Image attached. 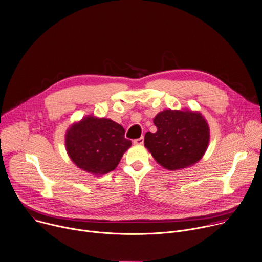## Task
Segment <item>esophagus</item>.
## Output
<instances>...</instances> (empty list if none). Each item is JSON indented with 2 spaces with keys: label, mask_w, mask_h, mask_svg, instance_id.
I'll use <instances>...</instances> for the list:
<instances>
[{
  "label": "esophagus",
  "mask_w": 262,
  "mask_h": 262,
  "mask_svg": "<svg viewBox=\"0 0 262 262\" xmlns=\"http://www.w3.org/2000/svg\"><path fill=\"white\" fill-rule=\"evenodd\" d=\"M143 141H144L143 137H139V138H137V139H134V140H133V143L136 144V145H140V144L143 143Z\"/></svg>",
  "instance_id": "1"
}]
</instances>
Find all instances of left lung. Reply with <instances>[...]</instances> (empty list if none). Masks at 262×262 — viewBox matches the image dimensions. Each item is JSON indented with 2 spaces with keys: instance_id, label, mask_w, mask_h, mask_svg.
Listing matches in <instances>:
<instances>
[{
  "instance_id": "8db88e82",
  "label": "left lung",
  "mask_w": 262,
  "mask_h": 262,
  "mask_svg": "<svg viewBox=\"0 0 262 262\" xmlns=\"http://www.w3.org/2000/svg\"><path fill=\"white\" fill-rule=\"evenodd\" d=\"M155 133L146 132L144 146L161 166L180 170L197 163L210 142V128L198 112L165 110L154 118Z\"/></svg>"
}]
</instances>
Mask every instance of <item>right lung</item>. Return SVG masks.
I'll return each mask as SVG.
<instances>
[{
  "mask_svg": "<svg viewBox=\"0 0 262 262\" xmlns=\"http://www.w3.org/2000/svg\"><path fill=\"white\" fill-rule=\"evenodd\" d=\"M125 129L111 119L88 116L66 132V149L78 168L101 176L113 171L132 142Z\"/></svg>",
  "mask_w": 262,
  "mask_h": 262,
  "instance_id": "right-lung-1",
  "label": "right lung"
}]
</instances>
